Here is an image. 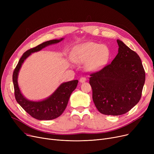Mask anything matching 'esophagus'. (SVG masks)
Here are the masks:
<instances>
[{
	"label": "esophagus",
	"mask_w": 154,
	"mask_h": 154,
	"mask_svg": "<svg viewBox=\"0 0 154 154\" xmlns=\"http://www.w3.org/2000/svg\"><path fill=\"white\" fill-rule=\"evenodd\" d=\"M79 81H80V83H84V82H85L86 81V78H85V77H81V78L80 79Z\"/></svg>",
	"instance_id": "esophagus-1"
}]
</instances>
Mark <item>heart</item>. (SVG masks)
I'll return each mask as SVG.
<instances>
[{"instance_id":"1","label":"heart","mask_w":154,"mask_h":154,"mask_svg":"<svg viewBox=\"0 0 154 154\" xmlns=\"http://www.w3.org/2000/svg\"><path fill=\"white\" fill-rule=\"evenodd\" d=\"M74 59L79 63H85L89 71L97 70L106 65L110 57L107 46L95 42H87L77 47L74 51Z\"/></svg>"}]
</instances>
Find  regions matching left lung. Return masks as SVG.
Here are the masks:
<instances>
[{
	"label": "left lung",
	"instance_id": "obj_1",
	"mask_svg": "<svg viewBox=\"0 0 154 154\" xmlns=\"http://www.w3.org/2000/svg\"><path fill=\"white\" fill-rule=\"evenodd\" d=\"M118 54L111 63L91 74L95 106L102 114H125L139 102L145 80L140 57L117 39Z\"/></svg>",
	"mask_w": 154,
	"mask_h": 154
}]
</instances>
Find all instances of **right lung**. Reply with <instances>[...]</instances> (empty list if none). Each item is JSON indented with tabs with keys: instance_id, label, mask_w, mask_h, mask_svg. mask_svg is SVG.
<instances>
[{
	"instance_id": "1",
	"label": "right lung",
	"mask_w": 154,
	"mask_h": 154,
	"mask_svg": "<svg viewBox=\"0 0 154 154\" xmlns=\"http://www.w3.org/2000/svg\"><path fill=\"white\" fill-rule=\"evenodd\" d=\"M63 40V38L48 40L28 50L21 57L13 73L12 80L16 100L30 116L37 120H49L59 117L66 109L70 96L76 88L79 81L74 80L63 82L46 99L34 101L26 99L22 94L18 84L19 73L24 61L32 54L41 51L48 45L57 44Z\"/></svg>"
}]
</instances>
